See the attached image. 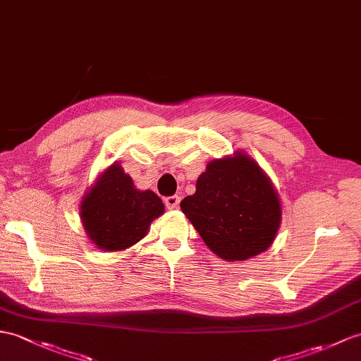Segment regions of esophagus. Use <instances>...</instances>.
<instances>
[{
    "label": "esophagus",
    "instance_id": "obj_1",
    "mask_svg": "<svg viewBox=\"0 0 361 361\" xmlns=\"http://www.w3.org/2000/svg\"><path fill=\"white\" fill-rule=\"evenodd\" d=\"M164 204L167 209H177L180 206V197L178 195H172L164 198Z\"/></svg>",
    "mask_w": 361,
    "mask_h": 361
}]
</instances>
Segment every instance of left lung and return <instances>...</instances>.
Returning <instances> with one entry per match:
<instances>
[{"label":"left lung","mask_w":361,"mask_h":361,"mask_svg":"<svg viewBox=\"0 0 361 361\" xmlns=\"http://www.w3.org/2000/svg\"><path fill=\"white\" fill-rule=\"evenodd\" d=\"M181 211L206 246L226 262L264 252L281 224V201L255 160L237 150L209 161Z\"/></svg>","instance_id":"1"}]
</instances>
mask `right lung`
<instances>
[{
  "instance_id": "add662e5",
  "label": "right lung",
  "mask_w": 361,
  "mask_h": 361,
  "mask_svg": "<svg viewBox=\"0 0 361 361\" xmlns=\"http://www.w3.org/2000/svg\"><path fill=\"white\" fill-rule=\"evenodd\" d=\"M164 214L154 190H140L120 163L98 175L80 203V219L92 245L118 252L147 235L150 223Z\"/></svg>"
}]
</instances>
